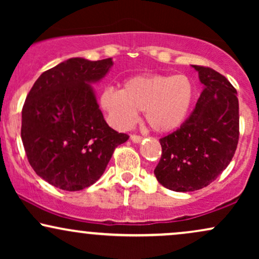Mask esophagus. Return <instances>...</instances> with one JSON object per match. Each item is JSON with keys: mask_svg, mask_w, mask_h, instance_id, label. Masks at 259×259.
Listing matches in <instances>:
<instances>
[{"mask_svg": "<svg viewBox=\"0 0 259 259\" xmlns=\"http://www.w3.org/2000/svg\"><path fill=\"white\" fill-rule=\"evenodd\" d=\"M130 140H132L133 142H135V144H139V142L142 141V138L139 135H132L130 136Z\"/></svg>", "mask_w": 259, "mask_h": 259, "instance_id": "34e87169", "label": "esophagus"}]
</instances>
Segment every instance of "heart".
Segmentation results:
<instances>
[{
  "label": "heart",
  "mask_w": 259,
  "mask_h": 259,
  "mask_svg": "<svg viewBox=\"0 0 259 259\" xmlns=\"http://www.w3.org/2000/svg\"><path fill=\"white\" fill-rule=\"evenodd\" d=\"M194 97V82L184 74H141L124 80L121 90L105 89L100 95V106L115 129L132 127L139 111H144L151 129L164 134L185 123Z\"/></svg>",
  "instance_id": "1"
}]
</instances>
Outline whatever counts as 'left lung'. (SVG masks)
Listing matches in <instances>:
<instances>
[{
    "label": "left lung",
    "instance_id": "8db88e82",
    "mask_svg": "<svg viewBox=\"0 0 259 259\" xmlns=\"http://www.w3.org/2000/svg\"><path fill=\"white\" fill-rule=\"evenodd\" d=\"M192 67L203 90L189 119L159 140L162 157L154 169L160 185L178 192L209 185L231 162L239 142L236 90L212 68Z\"/></svg>",
    "mask_w": 259,
    "mask_h": 259
}]
</instances>
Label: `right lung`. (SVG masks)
Returning <instances> with one entry per match:
<instances>
[{"mask_svg":"<svg viewBox=\"0 0 259 259\" xmlns=\"http://www.w3.org/2000/svg\"><path fill=\"white\" fill-rule=\"evenodd\" d=\"M112 58H69L38 76L22 111V141L38 177L65 191L96 183L115 147L129 136L106 123L92 84Z\"/></svg>","mask_w":259,"mask_h":259,"instance_id":"1","label":"right lung"}]
</instances>
